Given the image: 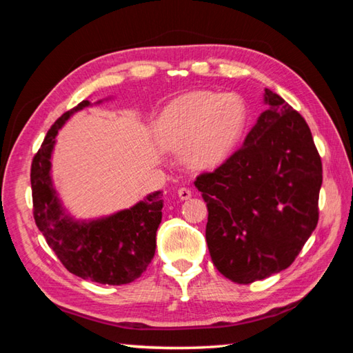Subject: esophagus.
<instances>
[{"instance_id":"obj_1","label":"esophagus","mask_w":353,"mask_h":353,"mask_svg":"<svg viewBox=\"0 0 353 353\" xmlns=\"http://www.w3.org/2000/svg\"><path fill=\"white\" fill-rule=\"evenodd\" d=\"M177 194H179V197L182 199V201H187V199H190L191 196H193V193H191V190H190V188H187V187L179 188Z\"/></svg>"}]
</instances>
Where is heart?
Returning a JSON list of instances; mask_svg holds the SVG:
<instances>
[{
    "label": "heart",
    "mask_w": 353,
    "mask_h": 353,
    "mask_svg": "<svg viewBox=\"0 0 353 353\" xmlns=\"http://www.w3.org/2000/svg\"><path fill=\"white\" fill-rule=\"evenodd\" d=\"M245 121V103L236 94L197 91L165 108L154 123V139L160 148L185 151L193 166L210 168L233 150Z\"/></svg>",
    "instance_id": "heart-1"
}]
</instances>
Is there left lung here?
<instances>
[{
    "label": "left lung",
    "mask_w": 353,
    "mask_h": 353,
    "mask_svg": "<svg viewBox=\"0 0 353 353\" xmlns=\"http://www.w3.org/2000/svg\"><path fill=\"white\" fill-rule=\"evenodd\" d=\"M268 110L214 171L196 177L208 207V250L236 284L285 270L316 228L321 157L303 115L265 89Z\"/></svg>",
    "instance_id": "obj_1"
}]
</instances>
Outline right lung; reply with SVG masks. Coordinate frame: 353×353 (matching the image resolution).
Instances as JSON below:
<instances>
[{
  "label": "right lung",
  "mask_w": 353,
  "mask_h": 353,
  "mask_svg": "<svg viewBox=\"0 0 353 353\" xmlns=\"http://www.w3.org/2000/svg\"><path fill=\"white\" fill-rule=\"evenodd\" d=\"M83 100L50 126L32 160L30 185L34 219L48 245L68 272L92 283L121 285L142 276L156 253V232L162 222V191H156L110 217L75 222L63 211L50 181V154L55 136Z\"/></svg>",
  "instance_id": "1"
}]
</instances>
